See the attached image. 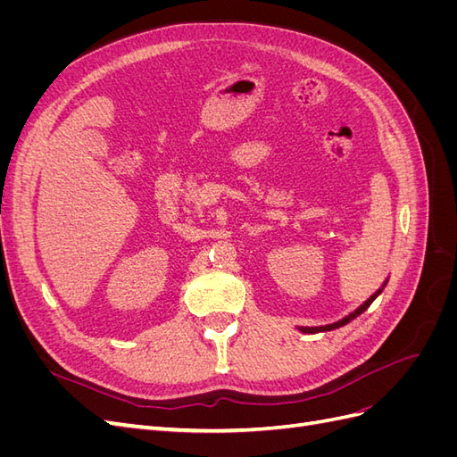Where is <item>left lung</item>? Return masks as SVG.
Returning a JSON list of instances; mask_svg holds the SVG:
<instances>
[{
	"instance_id": "8db88e82",
	"label": "left lung",
	"mask_w": 457,
	"mask_h": 457,
	"mask_svg": "<svg viewBox=\"0 0 457 457\" xmlns=\"http://www.w3.org/2000/svg\"><path fill=\"white\" fill-rule=\"evenodd\" d=\"M381 289L383 287H379L378 289V292L376 294H373L368 301H364L362 303V305L361 307H358L354 312H351L349 316H345L343 318V320H339V322H334V324H328V326H320V328H301V331H305V334H318V331H328V329H336V328H339V326H345V324H347V322H351L353 320V318H356L358 314H362L370 305H371V303H373V299H376L379 294H381Z\"/></svg>"
}]
</instances>
